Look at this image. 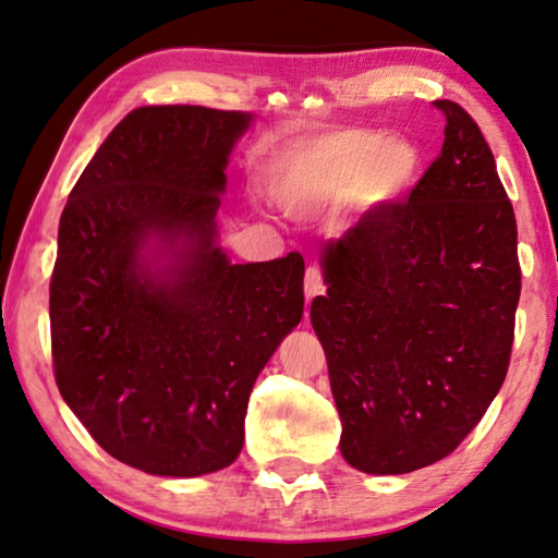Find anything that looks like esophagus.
Listing matches in <instances>:
<instances>
[{
    "label": "esophagus",
    "instance_id": "34e87169",
    "mask_svg": "<svg viewBox=\"0 0 558 558\" xmlns=\"http://www.w3.org/2000/svg\"><path fill=\"white\" fill-rule=\"evenodd\" d=\"M323 290H326L323 270L318 268V265H311V268L305 270V298L307 301H313L315 295H323Z\"/></svg>",
    "mask_w": 558,
    "mask_h": 558
}]
</instances>
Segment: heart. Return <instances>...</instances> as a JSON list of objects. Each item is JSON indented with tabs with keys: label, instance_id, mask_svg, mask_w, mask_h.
<instances>
[{
	"label": "heart",
	"instance_id": "obj_1",
	"mask_svg": "<svg viewBox=\"0 0 558 558\" xmlns=\"http://www.w3.org/2000/svg\"><path fill=\"white\" fill-rule=\"evenodd\" d=\"M421 153L380 132L345 130L298 145L270 174L272 195L288 213H313L355 197L365 207L390 205L415 185Z\"/></svg>",
	"mask_w": 558,
	"mask_h": 558
}]
</instances>
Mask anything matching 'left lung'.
I'll return each mask as SVG.
<instances>
[{
	"instance_id": "obj_1",
	"label": "left lung",
	"mask_w": 558,
	"mask_h": 558,
	"mask_svg": "<svg viewBox=\"0 0 558 558\" xmlns=\"http://www.w3.org/2000/svg\"><path fill=\"white\" fill-rule=\"evenodd\" d=\"M440 155L405 203L323 251L311 323L363 473H411L459 448L501 388L521 295L517 218L478 124L436 99Z\"/></svg>"
}]
</instances>
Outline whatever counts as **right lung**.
<instances>
[{
  "mask_svg": "<svg viewBox=\"0 0 558 558\" xmlns=\"http://www.w3.org/2000/svg\"><path fill=\"white\" fill-rule=\"evenodd\" d=\"M247 124L197 105L137 107L60 218L57 388L112 459L155 476L238 459L255 378L303 318L301 253L232 265L215 245L228 155Z\"/></svg>",
  "mask_w": 558,
  "mask_h": 558,
  "instance_id": "add662e5",
  "label": "right lung"
}]
</instances>
